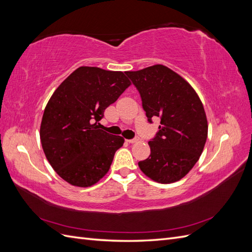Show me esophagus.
I'll list each match as a JSON object with an SVG mask.
<instances>
[{"label":"esophagus","instance_id":"1","mask_svg":"<svg viewBox=\"0 0 252 252\" xmlns=\"http://www.w3.org/2000/svg\"><path fill=\"white\" fill-rule=\"evenodd\" d=\"M138 141H139V139H131V140H127V142H128V143H130V144H133V143L138 142Z\"/></svg>","mask_w":252,"mask_h":252}]
</instances>
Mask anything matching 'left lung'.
<instances>
[{
    "label": "left lung",
    "instance_id": "left-lung-1",
    "mask_svg": "<svg viewBox=\"0 0 252 252\" xmlns=\"http://www.w3.org/2000/svg\"><path fill=\"white\" fill-rule=\"evenodd\" d=\"M138 88L148 121L161 120L150 156L139 162L142 172L161 184L178 182L192 169L202 155L208 122L200 96L179 73L157 64L126 71Z\"/></svg>",
    "mask_w": 252,
    "mask_h": 252
}]
</instances>
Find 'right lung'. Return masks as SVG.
I'll use <instances>...</instances> for the list:
<instances>
[{"label": "right lung", "mask_w": 252, "mask_h": 252, "mask_svg": "<svg viewBox=\"0 0 252 252\" xmlns=\"http://www.w3.org/2000/svg\"><path fill=\"white\" fill-rule=\"evenodd\" d=\"M131 85L124 72L82 66L60 84L40 127L44 154L55 171L77 187H90L109 171L124 138L100 129L109 105Z\"/></svg>", "instance_id": "obj_1"}]
</instances>
